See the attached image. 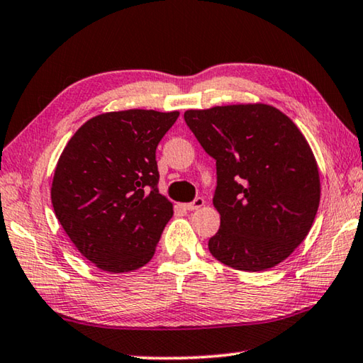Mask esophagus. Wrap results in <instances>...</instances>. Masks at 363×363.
I'll return each instance as SVG.
<instances>
[{
    "mask_svg": "<svg viewBox=\"0 0 363 363\" xmlns=\"http://www.w3.org/2000/svg\"><path fill=\"white\" fill-rule=\"evenodd\" d=\"M203 205H205V200L201 199V196H196L192 203H186V205H184V208H186V210H189V211H195V210H200V208Z\"/></svg>",
    "mask_w": 363,
    "mask_h": 363,
    "instance_id": "1",
    "label": "esophagus"
}]
</instances>
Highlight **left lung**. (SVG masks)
Here are the masks:
<instances>
[{"label": "left lung", "mask_w": 363, "mask_h": 363, "mask_svg": "<svg viewBox=\"0 0 363 363\" xmlns=\"http://www.w3.org/2000/svg\"><path fill=\"white\" fill-rule=\"evenodd\" d=\"M216 160L213 205L220 216L210 253L225 266L259 272L285 261L309 233L320 176L299 128L267 104H233L184 113Z\"/></svg>", "instance_id": "left-lung-1"}]
</instances>
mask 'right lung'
<instances>
[{"label":"right lung","mask_w":363,"mask_h":363,"mask_svg":"<svg viewBox=\"0 0 363 363\" xmlns=\"http://www.w3.org/2000/svg\"><path fill=\"white\" fill-rule=\"evenodd\" d=\"M179 112L101 113L73 134L51 186L56 218L97 269L133 272L152 259L173 203L158 192L157 145Z\"/></svg>","instance_id":"right-lung-1"}]
</instances>
